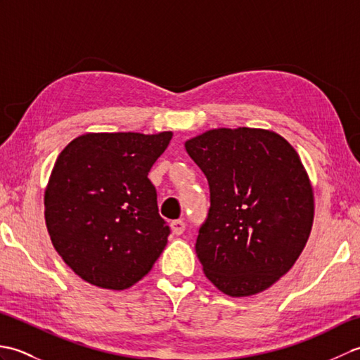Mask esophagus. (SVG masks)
<instances>
[{
    "mask_svg": "<svg viewBox=\"0 0 360 360\" xmlns=\"http://www.w3.org/2000/svg\"><path fill=\"white\" fill-rule=\"evenodd\" d=\"M170 227H172V231H173L174 235H182L186 231V223L182 219H174V221H172Z\"/></svg>",
    "mask_w": 360,
    "mask_h": 360,
    "instance_id": "34e87169",
    "label": "esophagus"
}]
</instances>
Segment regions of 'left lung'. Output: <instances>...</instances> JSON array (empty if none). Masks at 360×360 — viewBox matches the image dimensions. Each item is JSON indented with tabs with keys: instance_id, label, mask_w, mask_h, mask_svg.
<instances>
[{
	"instance_id": "8db88e82",
	"label": "left lung",
	"mask_w": 360,
	"mask_h": 360,
	"mask_svg": "<svg viewBox=\"0 0 360 360\" xmlns=\"http://www.w3.org/2000/svg\"><path fill=\"white\" fill-rule=\"evenodd\" d=\"M210 187L196 255L221 292H263L294 266L309 238L314 193L292 145L263 128H215L186 142Z\"/></svg>"
}]
</instances>
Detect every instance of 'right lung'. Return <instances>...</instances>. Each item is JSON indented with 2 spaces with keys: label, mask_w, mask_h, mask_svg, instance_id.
I'll list each match as a JSON object with an SVG mask.
<instances>
[{
  "label": "right lung",
  "mask_w": 360,
  "mask_h": 360,
  "mask_svg": "<svg viewBox=\"0 0 360 360\" xmlns=\"http://www.w3.org/2000/svg\"><path fill=\"white\" fill-rule=\"evenodd\" d=\"M172 131L86 133L66 145L44 190V219L57 254L97 288L124 290L167 246L148 172Z\"/></svg>",
  "instance_id": "1"
}]
</instances>
